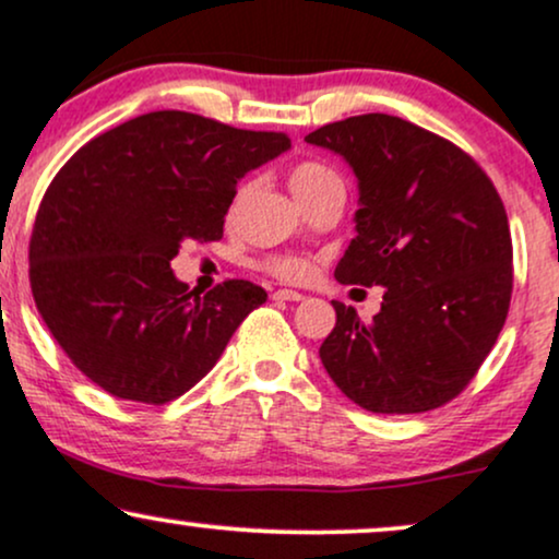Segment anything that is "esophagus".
Instances as JSON below:
<instances>
[{
    "label": "esophagus",
    "mask_w": 559,
    "mask_h": 559,
    "mask_svg": "<svg viewBox=\"0 0 559 559\" xmlns=\"http://www.w3.org/2000/svg\"><path fill=\"white\" fill-rule=\"evenodd\" d=\"M273 299H281V301H301V299H305V294L292 292V288H278V292H273Z\"/></svg>",
    "instance_id": "obj_1"
}]
</instances>
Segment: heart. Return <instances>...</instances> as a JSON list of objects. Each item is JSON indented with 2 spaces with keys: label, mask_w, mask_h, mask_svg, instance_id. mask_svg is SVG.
<instances>
[{
  "label": "heart",
  "mask_w": 559,
  "mask_h": 559,
  "mask_svg": "<svg viewBox=\"0 0 559 559\" xmlns=\"http://www.w3.org/2000/svg\"><path fill=\"white\" fill-rule=\"evenodd\" d=\"M336 173L323 163H299L297 168L288 173V183H292V191L297 194L299 202L305 197H310L312 191L320 189L323 183L336 181ZM265 267L284 281H301L310 273V265L301 258H273L265 262Z\"/></svg>",
  "instance_id": "b5f03b06"
}]
</instances>
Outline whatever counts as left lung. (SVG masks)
I'll return each instance as SVG.
<instances>
[{"label": "left lung", "instance_id": "8db88e82", "mask_svg": "<svg viewBox=\"0 0 559 559\" xmlns=\"http://www.w3.org/2000/svg\"><path fill=\"white\" fill-rule=\"evenodd\" d=\"M305 141L342 155L360 183L357 236L333 275L386 288L370 323L333 301L323 368L370 413L452 402L510 310V223L491 178L452 141L383 112L329 123Z\"/></svg>", "mask_w": 559, "mask_h": 559}]
</instances>
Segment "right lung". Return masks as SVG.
<instances>
[{
  "label": "right lung",
  "mask_w": 559,
  "mask_h": 559,
  "mask_svg": "<svg viewBox=\"0 0 559 559\" xmlns=\"http://www.w3.org/2000/svg\"><path fill=\"white\" fill-rule=\"evenodd\" d=\"M292 146L194 112H146L99 133L38 204L28 278L38 316L88 381L165 404L202 381L267 299L230 278L204 297L170 271L186 239H223L243 173Z\"/></svg>",
  "instance_id": "add662e5"
}]
</instances>
